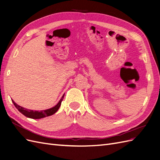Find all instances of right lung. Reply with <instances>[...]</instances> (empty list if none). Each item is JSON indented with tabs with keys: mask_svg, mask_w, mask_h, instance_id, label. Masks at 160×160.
I'll list each match as a JSON object with an SVG mask.
<instances>
[{
	"mask_svg": "<svg viewBox=\"0 0 160 160\" xmlns=\"http://www.w3.org/2000/svg\"><path fill=\"white\" fill-rule=\"evenodd\" d=\"M64 96V94L62 96V98L60 99L59 102L54 107L50 108V109H48V110H41V111H33L31 110H28L27 108H22L21 106H20L19 105L17 104L16 103L13 101V100H12V102H13L15 107L17 108V109L20 113H22L24 116L30 118H32V119H40V118H43L45 117L52 116V114H55V113L59 109V108L61 105L62 101L63 100Z\"/></svg>",
	"mask_w": 160,
	"mask_h": 160,
	"instance_id": "add662e5",
	"label": "right lung"
}]
</instances>
